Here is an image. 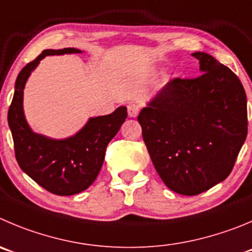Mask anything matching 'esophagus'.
<instances>
[{"instance_id": "1", "label": "esophagus", "mask_w": 252, "mask_h": 252, "mask_svg": "<svg viewBox=\"0 0 252 252\" xmlns=\"http://www.w3.org/2000/svg\"><path fill=\"white\" fill-rule=\"evenodd\" d=\"M139 113V105H137L135 103H129L128 104V115L130 118H135Z\"/></svg>"}]
</instances>
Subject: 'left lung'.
Segmentation results:
<instances>
[{"mask_svg":"<svg viewBox=\"0 0 252 252\" xmlns=\"http://www.w3.org/2000/svg\"><path fill=\"white\" fill-rule=\"evenodd\" d=\"M192 56L203 74L174 78L138 115L159 176L182 195L201 194L226 179L248 135L240 79L213 56Z\"/></svg>","mask_w":252,"mask_h":252,"instance_id":"8db88e82","label":"left lung"}]
</instances>
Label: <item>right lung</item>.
Instances as JSON below:
<instances>
[{"label":"right lung","instance_id":"obj_1","mask_svg":"<svg viewBox=\"0 0 252 252\" xmlns=\"http://www.w3.org/2000/svg\"><path fill=\"white\" fill-rule=\"evenodd\" d=\"M82 53L77 48L44 49L34 61L22 68L15 84L8 109V126L20 168L47 191L74 195L92 185L99 174L107 145L126 121V108L119 107L108 115L94 117L73 137L51 139L34 133L23 113V89L31 73L46 56Z\"/></svg>","mask_w":252,"mask_h":252}]
</instances>
